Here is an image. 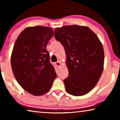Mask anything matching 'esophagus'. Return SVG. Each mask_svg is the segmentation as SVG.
Instances as JSON below:
<instances>
[{
	"instance_id": "esophagus-1",
	"label": "esophagus",
	"mask_w": 120,
	"mask_h": 120,
	"mask_svg": "<svg viewBox=\"0 0 120 120\" xmlns=\"http://www.w3.org/2000/svg\"><path fill=\"white\" fill-rule=\"evenodd\" d=\"M55 64L56 66L60 67L61 66V62L60 61H57L55 63Z\"/></svg>"
}]
</instances>
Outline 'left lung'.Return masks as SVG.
<instances>
[{"instance_id": "obj_1", "label": "left lung", "mask_w": 120, "mask_h": 120, "mask_svg": "<svg viewBox=\"0 0 120 120\" xmlns=\"http://www.w3.org/2000/svg\"><path fill=\"white\" fill-rule=\"evenodd\" d=\"M56 39L64 46L69 76L64 80L66 92L86 95L94 88L104 69V52L96 34L86 26L66 25L54 30Z\"/></svg>"}]
</instances>
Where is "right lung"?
<instances>
[{"label": "right lung", "mask_w": 120, "mask_h": 120, "mask_svg": "<svg viewBox=\"0 0 120 120\" xmlns=\"http://www.w3.org/2000/svg\"><path fill=\"white\" fill-rule=\"evenodd\" d=\"M53 35L49 27H27L14 44L11 58L13 74L20 86L34 96L49 92L56 77L46 50Z\"/></svg>", "instance_id": "add662e5"}]
</instances>
